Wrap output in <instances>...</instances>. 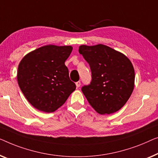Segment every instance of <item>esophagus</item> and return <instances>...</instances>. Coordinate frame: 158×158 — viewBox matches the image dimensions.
<instances>
[{
    "mask_svg": "<svg viewBox=\"0 0 158 158\" xmlns=\"http://www.w3.org/2000/svg\"><path fill=\"white\" fill-rule=\"evenodd\" d=\"M76 86H77V87H79V86H81V82H80L79 81L76 82Z\"/></svg>",
    "mask_w": 158,
    "mask_h": 158,
    "instance_id": "1",
    "label": "esophagus"
}]
</instances>
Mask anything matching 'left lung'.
<instances>
[{
  "mask_svg": "<svg viewBox=\"0 0 158 158\" xmlns=\"http://www.w3.org/2000/svg\"><path fill=\"white\" fill-rule=\"evenodd\" d=\"M79 52L92 72L90 84L81 88L90 105L101 114L120 110L134 89L135 70L130 60L103 44L81 45Z\"/></svg>",
  "mask_w": 158,
  "mask_h": 158,
  "instance_id": "1",
  "label": "left lung"
}]
</instances>
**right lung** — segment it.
<instances>
[{
    "label": "right lung",
    "mask_w": 158,
    "mask_h": 158,
    "mask_svg": "<svg viewBox=\"0 0 158 158\" xmlns=\"http://www.w3.org/2000/svg\"><path fill=\"white\" fill-rule=\"evenodd\" d=\"M72 48L71 46H41L26 54L19 63L18 84L26 99L37 110L54 112L76 89L64 64Z\"/></svg>",
    "instance_id": "add662e5"
}]
</instances>
